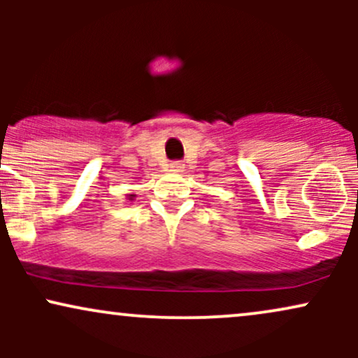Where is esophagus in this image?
I'll use <instances>...</instances> for the list:
<instances>
[{
    "mask_svg": "<svg viewBox=\"0 0 358 358\" xmlns=\"http://www.w3.org/2000/svg\"><path fill=\"white\" fill-rule=\"evenodd\" d=\"M168 168H170V171H183L185 165L182 162H171L170 165H168Z\"/></svg>",
    "mask_w": 358,
    "mask_h": 358,
    "instance_id": "1",
    "label": "esophagus"
}]
</instances>
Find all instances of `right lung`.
<instances>
[{"instance_id": "obj_1", "label": "right lung", "mask_w": 358, "mask_h": 358, "mask_svg": "<svg viewBox=\"0 0 358 358\" xmlns=\"http://www.w3.org/2000/svg\"><path fill=\"white\" fill-rule=\"evenodd\" d=\"M131 196H133V195H131Z\"/></svg>"}]
</instances>
